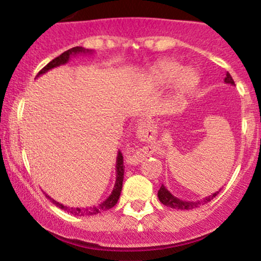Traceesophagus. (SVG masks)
<instances>
[{"label": "esophagus", "instance_id": "esophagus-1", "mask_svg": "<svg viewBox=\"0 0 261 261\" xmlns=\"http://www.w3.org/2000/svg\"><path fill=\"white\" fill-rule=\"evenodd\" d=\"M142 127H147V126H146V124H141V126L139 128H142ZM137 162H140V161L137 160L136 155H135V158L131 157V158H128V160H127V163H130V164H136Z\"/></svg>", "mask_w": 261, "mask_h": 261}]
</instances>
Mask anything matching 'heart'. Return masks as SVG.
<instances>
[{
	"mask_svg": "<svg viewBox=\"0 0 261 261\" xmlns=\"http://www.w3.org/2000/svg\"><path fill=\"white\" fill-rule=\"evenodd\" d=\"M182 66L174 61H163L155 65L151 68L148 77L155 85H169V83L175 82L176 91L180 94L190 92L194 87L196 86L199 76L191 68H185L182 71Z\"/></svg>",
	"mask_w": 261,
	"mask_h": 261,
	"instance_id": "1",
	"label": "heart"
}]
</instances>
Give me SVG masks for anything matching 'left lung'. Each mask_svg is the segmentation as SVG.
I'll use <instances>...</instances> for the list:
<instances>
[{
    "label": "left lung",
    "instance_id": "obj_1",
    "mask_svg": "<svg viewBox=\"0 0 261 261\" xmlns=\"http://www.w3.org/2000/svg\"><path fill=\"white\" fill-rule=\"evenodd\" d=\"M224 83H228V85L234 86V81H233L232 76H230L228 72L226 73ZM218 193H220V191H216V193L211 194L210 196L203 197L202 200H197V201H184V200H180L178 199V197H175L174 195H172V193H170L168 189L162 184L160 190H158V199H160V201L163 203V205H166L167 207L178 208V210H191V208L199 207L200 205H205V203L211 201V200L214 199Z\"/></svg>",
    "mask_w": 261,
    "mask_h": 261
}]
</instances>
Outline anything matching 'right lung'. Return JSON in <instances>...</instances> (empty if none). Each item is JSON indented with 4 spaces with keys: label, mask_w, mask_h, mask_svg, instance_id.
Listing matches in <instances>:
<instances>
[{
    "label": "right lung",
    "mask_w": 261,
    "mask_h": 261,
    "mask_svg": "<svg viewBox=\"0 0 261 261\" xmlns=\"http://www.w3.org/2000/svg\"><path fill=\"white\" fill-rule=\"evenodd\" d=\"M79 54H92V51H91V50H88V49H85V47H82V46L72 47V49H70V50H67V51L62 53L61 55L58 56V58L51 60V61H50L49 64L45 66L44 68H41V70L39 71L37 77L41 76V74H44V73H46L47 71L53 70V68L59 67V66L67 64L68 60L71 59V56L79 55ZM124 168H125V167H124V158H122L121 152L119 151L118 157H116V180H115V185H114L112 194H110V195L107 197L106 201L98 203V205L91 206V207H70V206H65V205H62V203L55 201V200L51 199V197H50L49 195H46V197L53 203H55V205L58 206L59 208L64 210V211L68 212V214H71V215H73V216H91V215L100 214V212L107 211V210L114 207V206L116 205V202H118L119 197H120L121 189H122V180H124Z\"/></svg>",
    "instance_id": "right-lung-1"
}]
</instances>
